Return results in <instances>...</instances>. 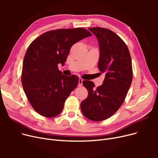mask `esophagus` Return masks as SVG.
Here are the masks:
<instances>
[{
	"instance_id": "obj_1",
	"label": "esophagus",
	"mask_w": 158,
	"mask_h": 158,
	"mask_svg": "<svg viewBox=\"0 0 158 158\" xmlns=\"http://www.w3.org/2000/svg\"><path fill=\"white\" fill-rule=\"evenodd\" d=\"M82 80L81 78H79V83H78V86H81L82 85Z\"/></svg>"
}]
</instances>
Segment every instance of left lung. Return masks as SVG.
Segmentation results:
<instances>
[{"mask_svg": "<svg viewBox=\"0 0 158 158\" xmlns=\"http://www.w3.org/2000/svg\"><path fill=\"white\" fill-rule=\"evenodd\" d=\"M88 29L98 40V68L105 78L96 88L92 81H82L88 95L81 102V109L85 117L98 122L111 117L124 102L132 80V61L126 44L114 32L98 27Z\"/></svg>", "mask_w": 158, "mask_h": 158, "instance_id": "8db88e82", "label": "left lung"}]
</instances>
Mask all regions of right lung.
I'll return each instance as SVG.
<instances>
[{
	"instance_id": "add662e5",
	"label": "right lung",
	"mask_w": 158,
	"mask_h": 158,
	"mask_svg": "<svg viewBox=\"0 0 158 158\" xmlns=\"http://www.w3.org/2000/svg\"><path fill=\"white\" fill-rule=\"evenodd\" d=\"M92 35L84 28L60 29L44 33L29 46L23 61L22 83L31 105L40 115L54 117L63 110L79 78L62 74L57 64H64L73 44Z\"/></svg>"
}]
</instances>
